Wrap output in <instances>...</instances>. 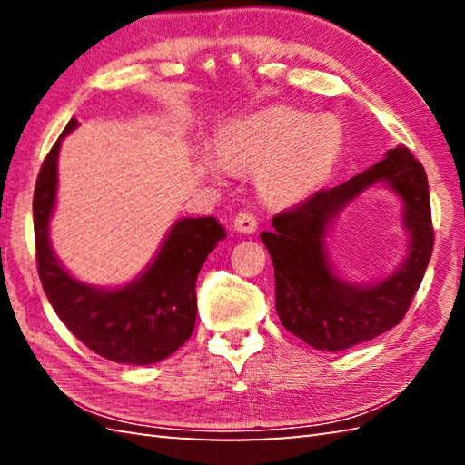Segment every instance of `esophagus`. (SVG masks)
Returning <instances> with one entry per match:
<instances>
[{
    "instance_id": "34e87169",
    "label": "esophagus",
    "mask_w": 465,
    "mask_h": 465,
    "mask_svg": "<svg viewBox=\"0 0 465 465\" xmlns=\"http://www.w3.org/2000/svg\"><path fill=\"white\" fill-rule=\"evenodd\" d=\"M233 227L242 233H254L258 227L256 215L250 213V211H240V213L233 217Z\"/></svg>"
}]
</instances>
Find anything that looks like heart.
<instances>
[{
  "label": "heart",
  "mask_w": 465,
  "mask_h": 465,
  "mask_svg": "<svg viewBox=\"0 0 465 465\" xmlns=\"http://www.w3.org/2000/svg\"><path fill=\"white\" fill-rule=\"evenodd\" d=\"M342 149V131L334 119L291 108H274L248 123L219 133L217 155L230 166L258 168V186L266 201L293 203L310 194L332 172ZM209 174H222V163L204 157Z\"/></svg>",
  "instance_id": "obj_1"
}]
</instances>
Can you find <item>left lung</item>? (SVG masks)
Returning a JSON list of instances; mask_svg holds the SVG:
<instances>
[{
    "instance_id": "1",
    "label": "left lung",
    "mask_w": 465,
    "mask_h": 465,
    "mask_svg": "<svg viewBox=\"0 0 465 465\" xmlns=\"http://www.w3.org/2000/svg\"><path fill=\"white\" fill-rule=\"evenodd\" d=\"M375 182H388L403 196L411 252L391 278L359 288L329 271L323 235L345 204ZM261 238L274 266V305L289 332L330 352L367 342L402 322L429 266L435 230L427 172L406 147L391 149L346 183L320 188L281 211L272 217V230Z\"/></svg>"
}]
</instances>
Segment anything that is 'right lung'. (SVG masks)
<instances>
[{
	"label": "right lung",
	"mask_w": 465,
	"mask_h": 465,
	"mask_svg": "<svg viewBox=\"0 0 465 465\" xmlns=\"http://www.w3.org/2000/svg\"><path fill=\"white\" fill-rule=\"evenodd\" d=\"M75 127V119L67 123L36 178L33 215L38 277L63 324L90 351L114 363L152 365L191 338L196 277L225 230L215 217L180 219L152 266L127 287L104 291L69 277L51 250L49 217L57 194L61 139Z\"/></svg>",
	"instance_id": "1"
}]
</instances>
